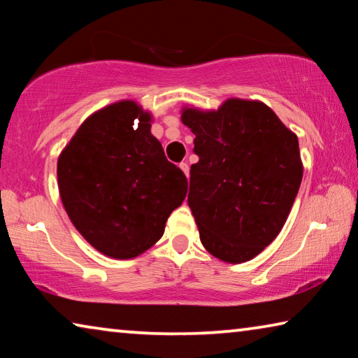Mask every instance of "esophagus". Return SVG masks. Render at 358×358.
<instances>
[{"instance_id":"1","label":"esophagus","mask_w":358,"mask_h":358,"mask_svg":"<svg viewBox=\"0 0 358 358\" xmlns=\"http://www.w3.org/2000/svg\"><path fill=\"white\" fill-rule=\"evenodd\" d=\"M180 169H181V171H183V173L186 175V177H187V175H189V166H187L186 162H181V164H180Z\"/></svg>"}]
</instances>
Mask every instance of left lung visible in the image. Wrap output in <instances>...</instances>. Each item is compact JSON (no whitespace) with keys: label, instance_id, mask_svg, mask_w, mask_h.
I'll use <instances>...</instances> for the list:
<instances>
[{"label":"left lung","instance_id":"8db88e82","mask_svg":"<svg viewBox=\"0 0 358 358\" xmlns=\"http://www.w3.org/2000/svg\"><path fill=\"white\" fill-rule=\"evenodd\" d=\"M196 138L187 205L205 250L229 264L262 252L286 222L303 177L299 138L260 101L185 107Z\"/></svg>","mask_w":358,"mask_h":358}]
</instances>
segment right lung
Masks as SVG:
<instances>
[{
  "mask_svg": "<svg viewBox=\"0 0 358 358\" xmlns=\"http://www.w3.org/2000/svg\"><path fill=\"white\" fill-rule=\"evenodd\" d=\"M150 123L151 115L137 102H115L90 115L58 157L66 213L108 257L147 251L186 197L185 173L167 161Z\"/></svg>",
  "mask_w": 358,
  "mask_h": 358,
  "instance_id": "1",
  "label": "right lung"
}]
</instances>
